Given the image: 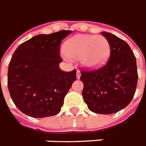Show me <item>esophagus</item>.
Listing matches in <instances>:
<instances>
[{"label":"esophagus","instance_id":"esophagus-1","mask_svg":"<svg viewBox=\"0 0 146 146\" xmlns=\"http://www.w3.org/2000/svg\"><path fill=\"white\" fill-rule=\"evenodd\" d=\"M80 76H81V73H80V70H77L76 71V79H80Z\"/></svg>","mask_w":146,"mask_h":146}]
</instances>
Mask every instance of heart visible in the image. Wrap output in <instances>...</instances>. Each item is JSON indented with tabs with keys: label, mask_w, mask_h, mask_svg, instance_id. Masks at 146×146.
<instances>
[{
	"label": "heart",
	"mask_w": 146,
	"mask_h": 146,
	"mask_svg": "<svg viewBox=\"0 0 146 146\" xmlns=\"http://www.w3.org/2000/svg\"><path fill=\"white\" fill-rule=\"evenodd\" d=\"M63 49L64 57L80 59L82 66L87 69L104 66L111 55L110 43L102 35H76L64 43Z\"/></svg>",
	"instance_id": "1"
}]
</instances>
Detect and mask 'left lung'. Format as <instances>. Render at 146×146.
I'll list each match as a JSON object with an SVG mask.
<instances>
[{
	"instance_id": "8db88e82",
	"label": "left lung",
	"mask_w": 146,
	"mask_h": 146,
	"mask_svg": "<svg viewBox=\"0 0 146 146\" xmlns=\"http://www.w3.org/2000/svg\"><path fill=\"white\" fill-rule=\"evenodd\" d=\"M111 45L109 60L94 71H82V97L94 113L111 114L130 103L138 81L136 59L129 44L111 33L102 32Z\"/></svg>"
}]
</instances>
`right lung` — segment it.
<instances>
[{"label":"right lung","instance_id":"add662e5","mask_svg":"<svg viewBox=\"0 0 146 146\" xmlns=\"http://www.w3.org/2000/svg\"><path fill=\"white\" fill-rule=\"evenodd\" d=\"M70 33L61 30L35 35L13 53L8 67V89L15 105L26 115L43 118L60 111L76 80V70L64 72L59 67L60 44Z\"/></svg>","mask_w":146,"mask_h":146}]
</instances>
